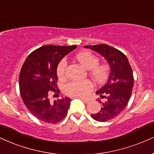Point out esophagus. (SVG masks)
I'll return each instance as SVG.
<instances>
[{
    "instance_id": "obj_1",
    "label": "esophagus",
    "mask_w": 154,
    "mask_h": 154,
    "mask_svg": "<svg viewBox=\"0 0 154 154\" xmlns=\"http://www.w3.org/2000/svg\"><path fill=\"white\" fill-rule=\"evenodd\" d=\"M79 99H80L81 100H82V102H84L85 103H88V102H89V100L88 99H84V98H82V97H79Z\"/></svg>"
}]
</instances>
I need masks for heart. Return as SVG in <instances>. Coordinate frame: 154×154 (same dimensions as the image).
I'll list each match as a JSON object with an SVG mask.
<instances>
[{"label": "heart", "instance_id": "1", "mask_svg": "<svg viewBox=\"0 0 154 154\" xmlns=\"http://www.w3.org/2000/svg\"><path fill=\"white\" fill-rule=\"evenodd\" d=\"M78 62L85 68L90 70V75L97 83L105 82L110 71V65L106 63L99 64V58L89 51H81L76 56ZM67 61L63 58L57 66V75L59 79L65 78ZM93 85L89 80L72 81L64 87V92L69 97H85L92 91Z\"/></svg>", "mask_w": 154, "mask_h": 154}]
</instances>
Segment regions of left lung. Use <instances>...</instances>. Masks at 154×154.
Listing matches in <instances>:
<instances>
[{"mask_svg": "<svg viewBox=\"0 0 154 154\" xmlns=\"http://www.w3.org/2000/svg\"><path fill=\"white\" fill-rule=\"evenodd\" d=\"M103 55L110 66L108 80L96 94L105 99L100 102L101 110L92 114L94 120L100 122L110 120L118 116L128 103L134 83L132 68L124 54L116 48L105 44L85 46Z\"/></svg>", "mask_w": 154, "mask_h": 154, "instance_id": "8db88e82", "label": "left lung"}]
</instances>
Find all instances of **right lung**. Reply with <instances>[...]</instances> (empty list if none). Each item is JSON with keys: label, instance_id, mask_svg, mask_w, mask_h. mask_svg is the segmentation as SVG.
<instances>
[{"label": "right lung", "instance_id": "right-lung-1", "mask_svg": "<svg viewBox=\"0 0 154 154\" xmlns=\"http://www.w3.org/2000/svg\"><path fill=\"white\" fill-rule=\"evenodd\" d=\"M77 46L45 45L28 56L19 74V90L27 109L37 119L57 123L66 117L70 105L69 97L50 100L52 93L59 95L57 66L65 55Z\"/></svg>", "mask_w": 154, "mask_h": 154}]
</instances>
